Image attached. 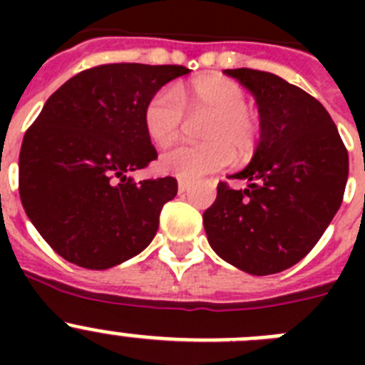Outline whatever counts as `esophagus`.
<instances>
[{"label": "esophagus", "instance_id": "34e87169", "mask_svg": "<svg viewBox=\"0 0 365 365\" xmlns=\"http://www.w3.org/2000/svg\"><path fill=\"white\" fill-rule=\"evenodd\" d=\"M190 190V185L188 182H185V180H179V186H177V192L179 193H186Z\"/></svg>", "mask_w": 365, "mask_h": 365}]
</instances>
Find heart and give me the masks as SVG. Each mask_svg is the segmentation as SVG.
Segmentation results:
<instances>
[{"label":"heart","instance_id":"heart-1","mask_svg":"<svg viewBox=\"0 0 365 365\" xmlns=\"http://www.w3.org/2000/svg\"><path fill=\"white\" fill-rule=\"evenodd\" d=\"M247 108L243 87L219 74L192 80L180 91V98L172 87L153 93L144 106L143 118L155 146H168L175 140L185 124V111L192 120L206 118L199 130L205 144L177 146L163 153L159 159L160 172L185 182H195L227 168L234 151L237 155L250 153L259 128Z\"/></svg>","mask_w":365,"mask_h":365}]
</instances>
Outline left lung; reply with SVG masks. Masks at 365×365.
I'll list each match as a JSON object with an SVG mask.
<instances>
[{"label": "left lung", "instance_id": "1", "mask_svg": "<svg viewBox=\"0 0 365 365\" xmlns=\"http://www.w3.org/2000/svg\"><path fill=\"white\" fill-rule=\"evenodd\" d=\"M259 111V144L232 179L217 185L202 214L208 243L219 257L254 276L296 265L312 250L344 199L349 157L327 109L272 73L227 69Z\"/></svg>", "mask_w": 365, "mask_h": 365}]
</instances>
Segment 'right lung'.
Returning <instances> with one entry per match:
<instances>
[{"label": "right lung", "instance_id": "1", "mask_svg": "<svg viewBox=\"0 0 365 365\" xmlns=\"http://www.w3.org/2000/svg\"><path fill=\"white\" fill-rule=\"evenodd\" d=\"M188 73L182 66L108 63L78 73L45 102L19 151V197L63 259L104 270L151 243L177 180L130 177L157 159L144 106Z\"/></svg>", "mask_w": 365, "mask_h": 365}]
</instances>
